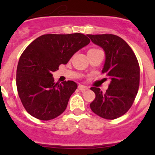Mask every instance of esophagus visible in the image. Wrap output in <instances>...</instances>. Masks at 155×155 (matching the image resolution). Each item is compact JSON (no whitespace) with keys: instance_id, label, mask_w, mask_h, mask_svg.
<instances>
[{"instance_id":"obj_1","label":"esophagus","mask_w":155,"mask_h":155,"mask_svg":"<svg viewBox=\"0 0 155 155\" xmlns=\"http://www.w3.org/2000/svg\"><path fill=\"white\" fill-rule=\"evenodd\" d=\"M78 87H79V90L82 91H86L88 89V87H87V86H85V85H79Z\"/></svg>"}]
</instances>
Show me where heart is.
<instances>
[{"label": "heart", "mask_w": 155, "mask_h": 155, "mask_svg": "<svg viewBox=\"0 0 155 155\" xmlns=\"http://www.w3.org/2000/svg\"><path fill=\"white\" fill-rule=\"evenodd\" d=\"M93 50H96V48H91V49H90L89 51H93Z\"/></svg>", "instance_id": "b5f03b06"}]
</instances>
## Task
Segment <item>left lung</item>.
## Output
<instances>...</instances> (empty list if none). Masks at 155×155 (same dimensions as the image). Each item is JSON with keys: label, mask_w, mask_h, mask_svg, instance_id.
Instances as JSON below:
<instances>
[{"label": "left lung", "mask_w": 155, "mask_h": 155, "mask_svg": "<svg viewBox=\"0 0 155 155\" xmlns=\"http://www.w3.org/2000/svg\"><path fill=\"white\" fill-rule=\"evenodd\" d=\"M87 37L105 51L102 73L110 79L105 93L99 87H91L96 95L90 104L91 109L101 118L115 119L129 110L137 94L140 86L138 60L129 45L118 36L87 34Z\"/></svg>", "instance_id": "left-lung-1"}]
</instances>
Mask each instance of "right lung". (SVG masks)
<instances>
[{"label":"right lung","instance_id":"right-lung-1","mask_svg":"<svg viewBox=\"0 0 155 155\" xmlns=\"http://www.w3.org/2000/svg\"><path fill=\"white\" fill-rule=\"evenodd\" d=\"M89 43L88 37L79 33L44 34L25 49L17 66L16 87L30 115L48 121L64 112L77 84L73 81L55 83L52 73Z\"/></svg>","mask_w":155,"mask_h":155}]
</instances>
